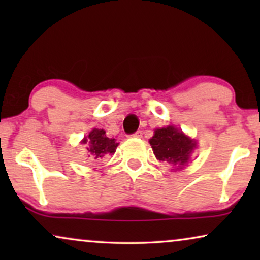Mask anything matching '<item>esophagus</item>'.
<instances>
[{
	"label": "esophagus",
	"instance_id": "esophagus-1",
	"mask_svg": "<svg viewBox=\"0 0 260 260\" xmlns=\"http://www.w3.org/2000/svg\"><path fill=\"white\" fill-rule=\"evenodd\" d=\"M142 135H143V133H142L141 130H137L136 133L131 135V137H135V138H141V137H142Z\"/></svg>",
	"mask_w": 260,
	"mask_h": 260
}]
</instances>
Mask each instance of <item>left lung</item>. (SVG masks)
Listing matches in <instances>:
<instances>
[{
    "instance_id": "obj_1",
    "label": "left lung",
    "mask_w": 260,
    "mask_h": 260,
    "mask_svg": "<svg viewBox=\"0 0 260 260\" xmlns=\"http://www.w3.org/2000/svg\"><path fill=\"white\" fill-rule=\"evenodd\" d=\"M149 142L158 161L180 166L186 165L195 148L193 140L170 125L155 130V135Z\"/></svg>"
}]
</instances>
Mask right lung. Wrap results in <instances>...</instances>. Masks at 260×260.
Wrapping results in <instances>:
<instances>
[{"mask_svg": "<svg viewBox=\"0 0 260 260\" xmlns=\"http://www.w3.org/2000/svg\"><path fill=\"white\" fill-rule=\"evenodd\" d=\"M88 145L87 150L93 155L94 159L104 157L108 154H115L117 145L115 138H109L103 129H93L83 141Z\"/></svg>", "mask_w": 260, "mask_h": 260, "instance_id": "obj_1", "label": "right lung"}]
</instances>
